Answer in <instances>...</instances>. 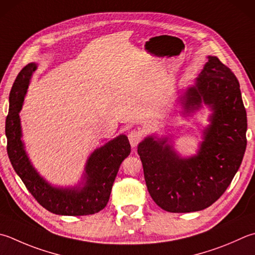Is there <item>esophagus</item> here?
I'll return each mask as SVG.
<instances>
[{
	"instance_id": "esophagus-1",
	"label": "esophagus",
	"mask_w": 255,
	"mask_h": 255,
	"mask_svg": "<svg viewBox=\"0 0 255 255\" xmlns=\"http://www.w3.org/2000/svg\"><path fill=\"white\" fill-rule=\"evenodd\" d=\"M142 136L143 134L141 131H138V129H133V131H131L128 133V141H129V144H131L132 147H135L138 142H140L142 140Z\"/></svg>"
}]
</instances>
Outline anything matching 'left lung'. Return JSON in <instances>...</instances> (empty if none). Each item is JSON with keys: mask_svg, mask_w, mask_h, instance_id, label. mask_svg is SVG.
<instances>
[{"mask_svg": "<svg viewBox=\"0 0 255 255\" xmlns=\"http://www.w3.org/2000/svg\"><path fill=\"white\" fill-rule=\"evenodd\" d=\"M182 115L211 110L198 154L181 156L171 137L148 135L137 145L144 179L153 201L172 213L212 205L241 165L247 148V111L238 79L217 56H208L202 72L180 97Z\"/></svg>", "mask_w": 255, "mask_h": 255, "instance_id": "obj_1", "label": "left lung"}]
</instances>
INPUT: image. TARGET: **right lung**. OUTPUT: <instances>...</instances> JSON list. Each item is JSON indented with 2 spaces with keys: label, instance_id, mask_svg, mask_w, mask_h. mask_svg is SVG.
Returning a JSON list of instances; mask_svg holds the SVG:
<instances>
[{
  "label": "right lung",
  "instance_id": "1",
  "mask_svg": "<svg viewBox=\"0 0 255 255\" xmlns=\"http://www.w3.org/2000/svg\"><path fill=\"white\" fill-rule=\"evenodd\" d=\"M36 69L37 64L34 62L23 68L9 93L5 122L9 161L30 193L50 212L71 217L98 213L107 206L120 165L131 153L128 136L120 134L91 153L78 185L61 187L49 183L33 166L22 141L20 112Z\"/></svg>",
  "mask_w": 255,
  "mask_h": 255
}]
</instances>
